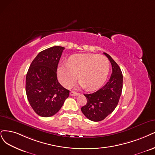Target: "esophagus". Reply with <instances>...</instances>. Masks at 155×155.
I'll return each mask as SVG.
<instances>
[{
  "label": "esophagus",
  "instance_id": "1",
  "mask_svg": "<svg viewBox=\"0 0 155 155\" xmlns=\"http://www.w3.org/2000/svg\"><path fill=\"white\" fill-rule=\"evenodd\" d=\"M70 94V96H77V95H78L79 94H78V93H76V92H74V91H71Z\"/></svg>",
  "mask_w": 155,
  "mask_h": 155
}]
</instances>
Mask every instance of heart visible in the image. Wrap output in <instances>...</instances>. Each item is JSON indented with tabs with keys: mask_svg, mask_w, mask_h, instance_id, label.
<instances>
[{
	"mask_svg": "<svg viewBox=\"0 0 155 155\" xmlns=\"http://www.w3.org/2000/svg\"><path fill=\"white\" fill-rule=\"evenodd\" d=\"M109 69V61L104 55L75 54L70 57L68 62L59 64L57 68V77L63 86L70 88L78 75L81 87L94 90L105 82Z\"/></svg>",
	"mask_w": 155,
	"mask_h": 155,
	"instance_id": "b5f03b06",
	"label": "heart"
}]
</instances>
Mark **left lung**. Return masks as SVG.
Wrapping results in <instances>:
<instances>
[{"label":"left lung","mask_w":155,"mask_h":155,"mask_svg":"<svg viewBox=\"0 0 155 155\" xmlns=\"http://www.w3.org/2000/svg\"><path fill=\"white\" fill-rule=\"evenodd\" d=\"M104 54L111 63V76L101 89L93 93L84 94L87 101L81 108L84 116L95 122L102 121L114 111L118 104L123 89V74L121 69L109 55Z\"/></svg>","instance_id":"8db88e82"}]
</instances>
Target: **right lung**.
<instances>
[{
    "instance_id": "add662e5",
    "label": "right lung",
    "mask_w": 155,
    "mask_h": 155,
    "mask_svg": "<svg viewBox=\"0 0 155 155\" xmlns=\"http://www.w3.org/2000/svg\"><path fill=\"white\" fill-rule=\"evenodd\" d=\"M65 48L55 46L39 52L28 68L25 90L34 111L41 117H50L58 112L70 91L63 87L57 77V69Z\"/></svg>"
}]
</instances>
